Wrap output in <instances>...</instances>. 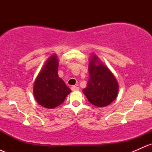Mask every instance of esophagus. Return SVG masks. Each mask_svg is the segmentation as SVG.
<instances>
[{"instance_id": "obj_1", "label": "esophagus", "mask_w": 152, "mask_h": 152, "mask_svg": "<svg viewBox=\"0 0 152 152\" xmlns=\"http://www.w3.org/2000/svg\"><path fill=\"white\" fill-rule=\"evenodd\" d=\"M71 90L72 91H78V90H79V87H78V86H71Z\"/></svg>"}]
</instances>
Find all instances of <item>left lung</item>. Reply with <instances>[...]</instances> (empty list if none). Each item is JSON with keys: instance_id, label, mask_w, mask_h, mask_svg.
I'll list each match as a JSON object with an SVG mask.
<instances>
[{"instance_id": "1", "label": "left lung", "mask_w": 152, "mask_h": 152, "mask_svg": "<svg viewBox=\"0 0 152 152\" xmlns=\"http://www.w3.org/2000/svg\"><path fill=\"white\" fill-rule=\"evenodd\" d=\"M88 74L89 78L86 87L83 89V94L93 105L98 107L108 106L116 99L118 94V83L114 75L99 62L95 55L89 62Z\"/></svg>"}]
</instances>
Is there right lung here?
<instances>
[{"instance_id":"obj_1","label":"right lung","mask_w":152,"mask_h":152,"mask_svg":"<svg viewBox=\"0 0 152 152\" xmlns=\"http://www.w3.org/2000/svg\"><path fill=\"white\" fill-rule=\"evenodd\" d=\"M58 61L56 55L48 59L38 75L34 86V94L40 105L53 109L61 104L71 89L58 74Z\"/></svg>"}]
</instances>
